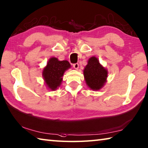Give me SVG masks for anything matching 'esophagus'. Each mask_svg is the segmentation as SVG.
Here are the masks:
<instances>
[{
    "instance_id": "34e87169",
    "label": "esophagus",
    "mask_w": 148,
    "mask_h": 148,
    "mask_svg": "<svg viewBox=\"0 0 148 148\" xmlns=\"http://www.w3.org/2000/svg\"><path fill=\"white\" fill-rule=\"evenodd\" d=\"M72 66H73L74 68L76 70H77L79 69V64L78 63H74L72 65Z\"/></svg>"
}]
</instances>
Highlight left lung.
<instances>
[{"instance_id": "obj_1", "label": "left lung", "mask_w": 148, "mask_h": 148, "mask_svg": "<svg viewBox=\"0 0 148 148\" xmlns=\"http://www.w3.org/2000/svg\"><path fill=\"white\" fill-rule=\"evenodd\" d=\"M108 71L100 63L98 59L92 56L88 59L83 70V76L87 85L91 90H99L107 82Z\"/></svg>"}]
</instances>
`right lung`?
Listing matches in <instances>:
<instances>
[{"instance_id":"add662e5","label":"right lung","mask_w":148,"mask_h":148,"mask_svg":"<svg viewBox=\"0 0 148 148\" xmlns=\"http://www.w3.org/2000/svg\"><path fill=\"white\" fill-rule=\"evenodd\" d=\"M71 67L68 61H60L57 58H50L42 72V77L48 89H58L62 83L64 73Z\"/></svg>"}]
</instances>
